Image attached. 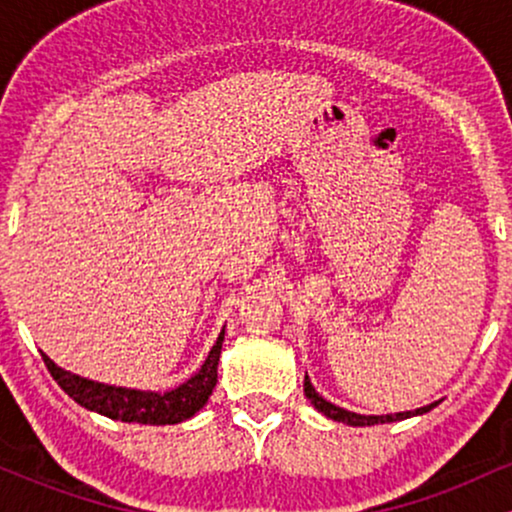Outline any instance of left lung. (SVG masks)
<instances>
[{
    "instance_id": "obj_1",
    "label": "left lung",
    "mask_w": 512,
    "mask_h": 512,
    "mask_svg": "<svg viewBox=\"0 0 512 512\" xmlns=\"http://www.w3.org/2000/svg\"><path fill=\"white\" fill-rule=\"evenodd\" d=\"M303 392L305 397L310 399V404L320 411V414H325L327 419L332 421H339V424H346V426H375V424H392V421H402V419H409V416H419V414H426V411H431L436 407L438 402L433 404H426V407L421 409H414V411H399V414H385V416H366V414H356V411H346L342 407H337V404L327 402L325 397L320 395V392L315 390L313 383H310V378L305 375L303 380Z\"/></svg>"
}]
</instances>
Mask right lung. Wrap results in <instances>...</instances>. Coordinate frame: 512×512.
Listing matches in <instances>:
<instances>
[{
    "label": "right lung",
    "instance_id": "add662e5",
    "mask_svg": "<svg viewBox=\"0 0 512 512\" xmlns=\"http://www.w3.org/2000/svg\"><path fill=\"white\" fill-rule=\"evenodd\" d=\"M223 344V330L211 346L207 361L192 375L190 380L168 392H149V390H129V387H115L96 383V380L81 378V375L69 373L57 366L52 358L43 354L45 366L55 383L74 399L76 404L88 411L108 416V419L125 421V424H146V426H166L180 424V421L195 416L204 404L209 402L211 392L216 387V368H219Z\"/></svg>",
    "mask_w": 512,
    "mask_h": 512
}]
</instances>
